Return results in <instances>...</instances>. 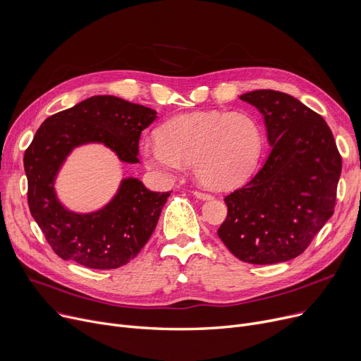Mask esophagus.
I'll return each instance as SVG.
<instances>
[{"label": "esophagus", "mask_w": 361, "mask_h": 361, "mask_svg": "<svg viewBox=\"0 0 361 361\" xmlns=\"http://www.w3.org/2000/svg\"><path fill=\"white\" fill-rule=\"evenodd\" d=\"M193 195H195L197 199H200V200H211V199H212V195L204 193V192H199V190H195Z\"/></svg>", "instance_id": "1"}]
</instances>
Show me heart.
I'll return each instance as SVG.
<instances>
[{
    "label": "heart",
    "instance_id": "b5f03b06",
    "mask_svg": "<svg viewBox=\"0 0 361 361\" xmlns=\"http://www.w3.org/2000/svg\"><path fill=\"white\" fill-rule=\"evenodd\" d=\"M158 139L142 143L146 165L174 178L193 162L195 177L206 187L226 190L247 178L257 165L263 133L247 111H200L169 118Z\"/></svg>",
    "mask_w": 361,
    "mask_h": 361
}]
</instances>
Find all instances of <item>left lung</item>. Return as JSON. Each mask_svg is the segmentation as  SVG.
Listing matches in <instances>:
<instances>
[{"mask_svg":"<svg viewBox=\"0 0 361 361\" xmlns=\"http://www.w3.org/2000/svg\"><path fill=\"white\" fill-rule=\"evenodd\" d=\"M240 99L260 111L272 149L257 174L224 199L228 214L218 237L243 262H287L334 215L343 159L326 121L291 94L262 89Z\"/></svg>","mask_w":361,"mask_h":361,"instance_id":"obj_1","label":"left lung"}]
</instances>
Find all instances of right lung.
Returning a JSON list of instances; mask_svg holds the SVG:
<instances>
[{
	"mask_svg": "<svg viewBox=\"0 0 361 361\" xmlns=\"http://www.w3.org/2000/svg\"><path fill=\"white\" fill-rule=\"evenodd\" d=\"M155 118V109L99 94L54 114L37 128L23 158L27 203L55 255L102 271L120 268L139 255L171 192H150L128 177L102 209L75 214L60 203L54 183L71 150L86 143H102L120 161L137 164L140 135Z\"/></svg>",
	"mask_w": 361,
	"mask_h": 361,
	"instance_id": "1",
	"label": "right lung"
}]
</instances>
